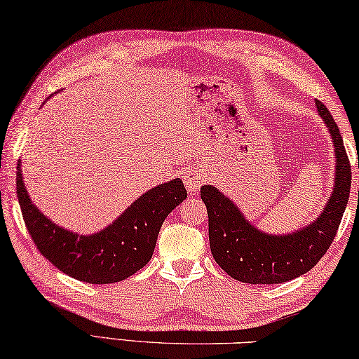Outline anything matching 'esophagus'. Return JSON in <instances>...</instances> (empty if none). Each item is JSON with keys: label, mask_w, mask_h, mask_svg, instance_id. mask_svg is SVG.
Here are the masks:
<instances>
[{"label": "esophagus", "mask_w": 359, "mask_h": 359, "mask_svg": "<svg viewBox=\"0 0 359 359\" xmlns=\"http://www.w3.org/2000/svg\"><path fill=\"white\" fill-rule=\"evenodd\" d=\"M205 181H207V176L201 170H189L184 176V184L186 189L189 192H197L198 187H201Z\"/></svg>", "instance_id": "1"}]
</instances>
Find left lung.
Segmentation results:
<instances>
[{"label":"left lung","mask_w":359,"mask_h":359,"mask_svg":"<svg viewBox=\"0 0 359 359\" xmlns=\"http://www.w3.org/2000/svg\"><path fill=\"white\" fill-rule=\"evenodd\" d=\"M316 108L334 140L337 167L332 196L313 224L278 237L264 233L251 226L218 189L211 186L201 187V197L208 213L211 255L235 280L252 285L294 280L318 264L336 237L350 196L351 165L332 114L320 100H316Z\"/></svg>","instance_id":"obj_1"}]
</instances>
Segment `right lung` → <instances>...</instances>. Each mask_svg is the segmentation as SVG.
<instances>
[{
  "mask_svg": "<svg viewBox=\"0 0 359 359\" xmlns=\"http://www.w3.org/2000/svg\"><path fill=\"white\" fill-rule=\"evenodd\" d=\"M15 181L23 221L41 255L63 273L92 285L116 283L143 269L154 252L162 222L187 197L183 181H168L143 194L104 231L78 235L55 226L34 207L20 163Z\"/></svg>",
  "mask_w": 359,
  "mask_h": 359,
  "instance_id": "1",
  "label": "right lung"
}]
</instances>
